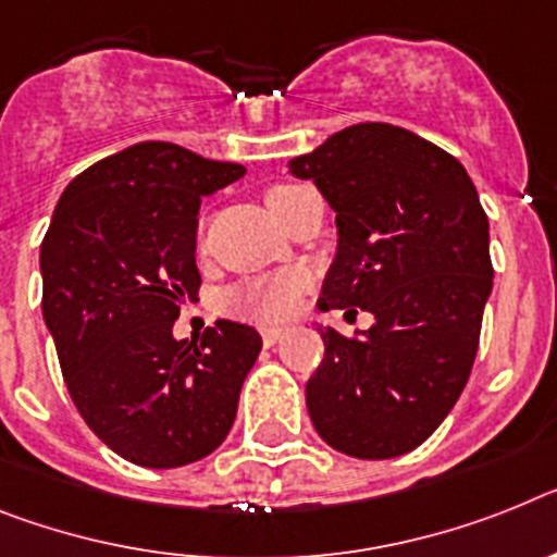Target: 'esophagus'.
<instances>
[{
	"mask_svg": "<svg viewBox=\"0 0 557 557\" xmlns=\"http://www.w3.org/2000/svg\"><path fill=\"white\" fill-rule=\"evenodd\" d=\"M283 334H286V329H280V325H265L263 329V343L265 345H274L277 339H283Z\"/></svg>",
	"mask_w": 557,
	"mask_h": 557,
	"instance_id": "1",
	"label": "esophagus"
}]
</instances>
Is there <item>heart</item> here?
<instances>
[{
	"instance_id": "1",
	"label": "heart",
	"mask_w": 557,
	"mask_h": 557,
	"mask_svg": "<svg viewBox=\"0 0 557 557\" xmlns=\"http://www.w3.org/2000/svg\"><path fill=\"white\" fill-rule=\"evenodd\" d=\"M306 189L308 186L274 184L265 191V203H269V209L274 212V218H280L283 209ZM297 292H300V280L297 277L255 280V283H246V286H240L237 292H232L228 306H232L235 314L243 317H255V320H280V317H286L294 308Z\"/></svg>"
}]
</instances>
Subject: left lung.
Masks as SVG:
<instances>
[{
	"label": "left lung",
	"mask_w": 557,
	"mask_h": 557,
	"mask_svg": "<svg viewBox=\"0 0 557 557\" xmlns=\"http://www.w3.org/2000/svg\"><path fill=\"white\" fill-rule=\"evenodd\" d=\"M288 172L314 181L336 212L317 306L376 320L354 339L317 322L325 359L306 385L308 416L354 459L410 453L445 422L479 350L493 292L479 191L445 149L376 121L339 129Z\"/></svg>",
	"instance_id": "left-lung-1"
}]
</instances>
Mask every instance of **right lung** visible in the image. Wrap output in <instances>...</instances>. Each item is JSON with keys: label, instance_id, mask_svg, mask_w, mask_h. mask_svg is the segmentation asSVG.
Segmentation results:
<instances>
[{"label": "right lung", "instance_id": "1", "mask_svg": "<svg viewBox=\"0 0 557 557\" xmlns=\"http://www.w3.org/2000/svg\"><path fill=\"white\" fill-rule=\"evenodd\" d=\"M243 175L177 144H133L70 181L41 240V314L70 399L133 465L170 470L218 450L263 348L232 320L200 343L172 336L198 297L200 198Z\"/></svg>", "mask_w": 557, "mask_h": 557}]
</instances>
